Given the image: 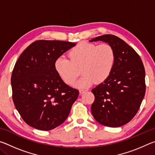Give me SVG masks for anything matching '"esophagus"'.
I'll return each mask as SVG.
<instances>
[{"instance_id": "obj_1", "label": "esophagus", "mask_w": 155, "mask_h": 155, "mask_svg": "<svg viewBox=\"0 0 155 155\" xmlns=\"http://www.w3.org/2000/svg\"><path fill=\"white\" fill-rule=\"evenodd\" d=\"M85 91L86 90H84V89H81V90H79V92H80V94H83V93L85 92Z\"/></svg>"}]
</instances>
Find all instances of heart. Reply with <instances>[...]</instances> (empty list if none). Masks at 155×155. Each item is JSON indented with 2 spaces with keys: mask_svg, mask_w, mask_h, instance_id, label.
Listing matches in <instances>:
<instances>
[{
  "mask_svg": "<svg viewBox=\"0 0 155 155\" xmlns=\"http://www.w3.org/2000/svg\"><path fill=\"white\" fill-rule=\"evenodd\" d=\"M70 59L60 57L54 62L57 74L64 82L72 85L80 72L83 76L77 83L78 87H87L96 82H104L111 74L115 62V53L109 44L96 45L81 41L68 53Z\"/></svg>",
  "mask_w": 155,
  "mask_h": 155,
  "instance_id": "heart-1",
  "label": "heart"
}]
</instances>
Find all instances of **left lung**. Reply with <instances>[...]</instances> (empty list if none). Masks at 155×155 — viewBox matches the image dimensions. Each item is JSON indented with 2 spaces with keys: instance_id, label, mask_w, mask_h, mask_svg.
<instances>
[{
  "instance_id": "8db88e82",
  "label": "left lung",
  "mask_w": 155,
  "mask_h": 155,
  "mask_svg": "<svg viewBox=\"0 0 155 155\" xmlns=\"http://www.w3.org/2000/svg\"><path fill=\"white\" fill-rule=\"evenodd\" d=\"M107 42L115 53L109 77L91 90L95 100L91 114L97 122L109 127L127 124L137 114L145 96V69L139 54L118 37L107 34L90 40Z\"/></svg>"
}]
</instances>
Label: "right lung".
Masks as SVG:
<instances>
[{"instance_id": "right-lung-1", "label": "right lung", "mask_w": 155, "mask_h": 155, "mask_svg": "<svg viewBox=\"0 0 155 155\" xmlns=\"http://www.w3.org/2000/svg\"><path fill=\"white\" fill-rule=\"evenodd\" d=\"M75 45L70 41L38 40L17 60L11 78L12 98L28 125L49 130L66 120L79 91L64 82L54 62Z\"/></svg>"}]
</instances>
